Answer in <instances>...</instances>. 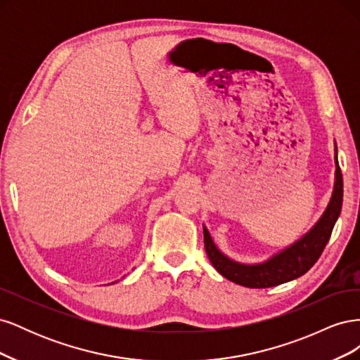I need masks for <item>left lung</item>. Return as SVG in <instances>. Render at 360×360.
Wrapping results in <instances>:
<instances>
[{"instance_id": "obj_1", "label": "left lung", "mask_w": 360, "mask_h": 360, "mask_svg": "<svg viewBox=\"0 0 360 360\" xmlns=\"http://www.w3.org/2000/svg\"><path fill=\"white\" fill-rule=\"evenodd\" d=\"M335 184L330 201L326 207L324 213L311 230L302 236L299 240L288 248L279 250L263 263L245 264L226 257L222 250L216 246L213 238L202 225L204 230V246L209 255L210 263L222 276L234 284L248 288H269L279 284H285L288 281L296 279L317 263L323 249L328 245L335 222L338 221L342 207V174L338 163V150L335 146Z\"/></svg>"}]
</instances>
